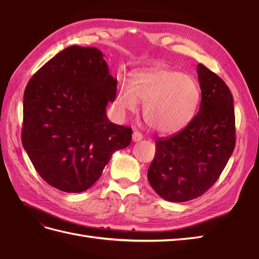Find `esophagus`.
<instances>
[{"label": "esophagus", "instance_id": "obj_1", "mask_svg": "<svg viewBox=\"0 0 259 259\" xmlns=\"http://www.w3.org/2000/svg\"><path fill=\"white\" fill-rule=\"evenodd\" d=\"M142 138H144V136H142V134L141 133H139V131H134V134H133V140L135 141V142H138V141H140V140H142Z\"/></svg>", "mask_w": 259, "mask_h": 259}]
</instances>
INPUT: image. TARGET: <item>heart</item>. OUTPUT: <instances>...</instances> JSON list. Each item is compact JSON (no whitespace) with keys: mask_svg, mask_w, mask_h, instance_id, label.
I'll use <instances>...</instances> for the list:
<instances>
[{"mask_svg":"<svg viewBox=\"0 0 259 259\" xmlns=\"http://www.w3.org/2000/svg\"><path fill=\"white\" fill-rule=\"evenodd\" d=\"M144 104L147 124L161 134L177 133L190 122L199 102V89L190 76L158 68L136 72L130 84L121 83L115 104L121 111L135 112Z\"/></svg>","mask_w":259,"mask_h":259,"instance_id":"heart-1","label":"heart"}]
</instances>
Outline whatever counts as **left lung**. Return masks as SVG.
Instances as JSON below:
<instances>
[{"mask_svg":"<svg viewBox=\"0 0 259 259\" xmlns=\"http://www.w3.org/2000/svg\"><path fill=\"white\" fill-rule=\"evenodd\" d=\"M199 111L180 133L156 140L148 180L157 194L172 202L188 201L216 183L236 144L234 99L227 84L199 63Z\"/></svg>","mask_w":259,"mask_h":259,"instance_id":"obj_1","label":"left lung"}]
</instances>
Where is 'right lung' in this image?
<instances>
[{"instance_id":"right-lung-1","label":"right lung","mask_w":259,"mask_h":259,"mask_svg":"<svg viewBox=\"0 0 259 259\" xmlns=\"http://www.w3.org/2000/svg\"><path fill=\"white\" fill-rule=\"evenodd\" d=\"M117 79L96 48L71 46L32 76L23 96L22 145L37 174L64 192H81L100 178L133 130L110 122Z\"/></svg>"}]
</instances>
